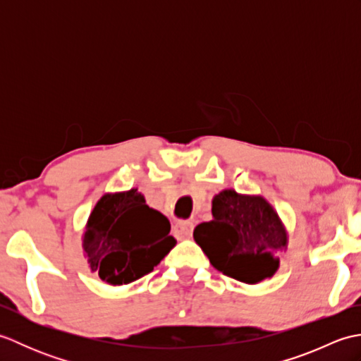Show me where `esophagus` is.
I'll return each instance as SVG.
<instances>
[{"instance_id":"1","label":"esophagus","mask_w":361,"mask_h":361,"mask_svg":"<svg viewBox=\"0 0 361 361\" xmlns=\"http://www.w3.org/2000/svg\"><path fill=\"white\" fill-rule=\"evenodd\" d=\"M172 231H173L176 239H180V240L190 239V237H192V231H194V224L189 220H180L173 225Z\"/></svg>"}]
</instances>
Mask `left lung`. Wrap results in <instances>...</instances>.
Wrapping results in <instances>:
<instances>
[{"label":"left lung","mask_w":361,"mask_h":361,"mask_svg":"<svg viewBox=\"0 0 361 361\" xmlns=\"http://www.w3.org/2000/svg\"><path fill=\"white\" fill-rule=\"evenodd\" d=\"M212 220L194 229V239L219 271L245 283L271 278L287 233L271 204L262 197L221 190L212 200Z\"/></svg>","instance_id":"left-lung-1"}]
</instances>
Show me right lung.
I'll return each mask as SVG.
<instances>
[{"label":"right lung","mask_w":361,"mask_h":361,"mask_svg":"<svg viewBox=\"0 0 361 361\" xmlns=\"http://www.w3.org/2000/svg\"><path fill=\"white\" fill-rule=\"evenodd\" d=\"M169 233L167 217L130 189L105 194L97 202L83 234V250L91 271L111 286H122L150 273L175 247Z\"/></svg>","instance_id":"1"}]
</instances>
